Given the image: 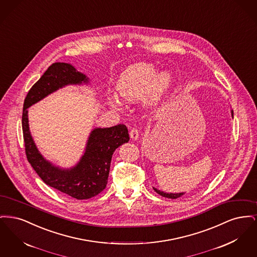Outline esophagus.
Returning a JSON list of instances; mask_svg holds the SVG:
<instances>
[{"mask_svg":"<svg viewBox=\"0 0 257 257\" xmlns=\"http://www.w3.org/2000/svg\"><path fill=\"white\" fill-rule=\"evenodd\" d=\"M139 130L137 129V128H132L131 130H130V137H131V139L132 140H134V141H137L138 139H139Z\"/></svg>","mask_w":257,"mask_h":257,"instance_id":"1","label":"esophagus"}]
</instances>
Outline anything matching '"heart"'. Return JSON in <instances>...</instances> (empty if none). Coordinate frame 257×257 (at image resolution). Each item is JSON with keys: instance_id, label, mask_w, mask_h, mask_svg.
I'll return each instance as SVG.
<instances>
[{"instance_id": "1", "label": "heart", "mask_w": 257, "mask_h": 257, "mask_svg": "<svg viewBox=\"0 0 257 257\" xmlns=\"http://www.w3.org/2000/svg\"><path fill=\"white\" fill-rule=\"evenodd\" d=\"M174 88V78L169 71H161L147 62H138L126 68L120 74L116 90L120 97L127 101H137L144 97L148 106H156L171 97ZM116 94H112L110 102L119 106L121 101Z\"/></svg>"}]
</instances>
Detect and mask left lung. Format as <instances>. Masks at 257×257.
<instances>
[{
	"label": "left lung",
	"instance_id": "left-lung-1",
	"mask_svg": "<svg viewBox=\"0 0 257 257\" xmlns=\"http://www.w3.org/2000/svg\"><path fill=\"white\" fill-rule=\"evenodd\" d=\"M231 115H232L233 117V110H231ZM153 189H154V191L157 194H159L160 196H165V197H168V198H172V199L180 197V196H182L184 195V193H179V194H172V193H171V194H168V193H165V192H162L160 190H157L156 188H153Z\"/></svg>",
	"mask_w": 257,
	"mask_h": 257
}]
</instances>
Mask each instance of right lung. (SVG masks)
<instances>
[{
  "mask_svg": "<svg viewBox=\"0 0 257 257\" xmlns=\"http://www.w3.org/2000/svg\"><path fill=\"white\" fill-rule=\"evenodd\" d=\"M87 84L88 78L65 62H55L32 86L25 98L22 129L27 159L44 183L76 199L97 196L108 183L110 161L114 150L130 138L124 124L110 128H95L86 143V150L77 165L61 169L38 151L29 128L28 109L52 92L68 85Z\"/></svg>",
  "mask_w": 257,
  "mask_h": 257,
  "instance_id": "add662e5",
  "label": "right lung"
}]
</instances>
